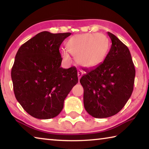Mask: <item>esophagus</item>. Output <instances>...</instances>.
Masks as SVG:
<instances>
[{
	"label": "esophagus",
	"instance_id": "obj_1",
	"mask_svg": "<svg viewBox=\"0 0 149 149\" xmlns=\"http://www.w3.org/2000/svg\"><path fill=\"white\" fill-rule=\"evenodd\" d=\"M83 74H84V73H83V72L82 71H81V70H78V72H77V76H78V79H80V78L81 77V76H82V75H83Z\"/></svg>",
	"mask_w": 149,
	"mask_h": 149
}]
</instances>
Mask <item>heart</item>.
I'll return each mask as SVG.
<instances>
[{"label": "heart", "instance_id": "b5f03b06", "mask_svg": "<svg viewBox=\"0 0 149 149\" xmlns=\"http://www.w3.org/2000/svg\"><path fill=\"white\" fill-rule=\"evenodd\" d=\"M67 50H62V57L71 62L70 54L77 64L85 68H92L100 64L109 49L108 39L102 33H83L74 35L66 42Z\"/></svg>", "mask_w": 149, "mask_h": 149}]
</instances>
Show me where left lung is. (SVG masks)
I'll list each match as a JSON object with an SVG mask.
<instances>
[{
    "instance_id": "left-lung-1",
    "label": "left lung",
    "mask_w": 149,
    "mask_h": 149,
    "mask_svg": "<svg viewBox=\"0 0 149 149\" xmlns=\"http://www.w3.org/2000/svg\"><path fill=\"white\" fill-rule=\"evenodd\" d=\"M108 35L112 45L104 62L85 70L79 81L85 109L97 118L112 116L122 109L132 94L135 76L129 49L114 34Z\"/></svg>"
}]
</instances>
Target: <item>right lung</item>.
Listing matches in <instances>:
<instances>
[{"instance_id":"1","label":"right lung","mask_w":149,"mask_h":149,"mask_svg":"<svg viewBox=\"0 0 149 149\" xmlns=\"http://www.w3.org/2000/svg\"><path fill=\"white\" fill-rule=\"evenodd\" d=\"M70 35L41 32L22 45L15 56L11 72L15 97L35 118L57 116L65 97L77 84L75 67H60V45Z\"/></svg>"}]
</instances>
